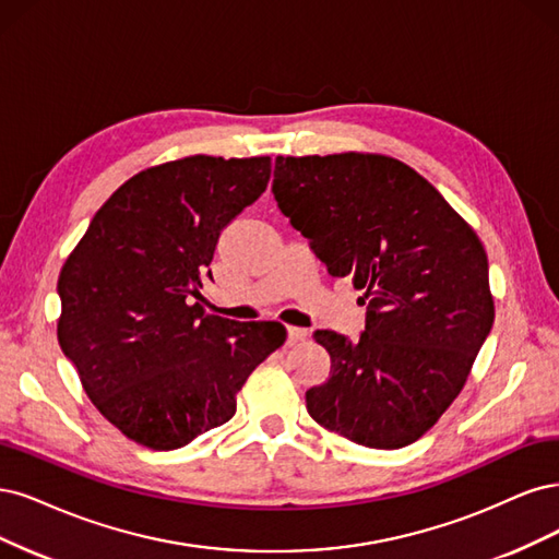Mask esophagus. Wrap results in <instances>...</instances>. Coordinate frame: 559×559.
<instances>
[{
    "label": "esophagus",
    "instance_id": "1",
    "mask_svg": "<svg viewBox=\"0 0 559 559\" xmlns=\"http://www.w3.org/2000/svg\"><path fill=\"white\" fill-rule=\"evenodd\" d=\"M306 336H309V332H306L304 328H295V325H287V344H290V346L299 344V341H304Z\"/></svg>",
    "mask_w": 559,
    "mask_h": 559
}]
</instances>
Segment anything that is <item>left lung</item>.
I'll use <instances>...</instances> for the list:
<instances>
[{
  "label": "left lung",
  "instance_id": "obj_1",
  "mask_svg": "<svg viewBox=\"0 0 559 559\" xmlns=\"http://www.w3.org/2000/svg\"><path fill=\"white\" fill-rule=\"evenodd\" d=\"M272 192L336 278L362 290L359 338L318 330L328 383L311 418L367 448H404L455 402L495 322L472 225L404 162L376 153L276 157Z\"/></svg>",
  "mask_w": 559,
  "mask_h": 559
}]
</instances>
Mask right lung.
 I'll return each instance as SVG.
<instances>
[{
  "mask_svg": "<svg viewBox=\"0 0 559 559\" xmlns=\"http://www.w3.org/2000/svg\"><path fill=\"white\" fill-rule=\"evenodd\" d=\"M272 157L190 155L124 181L58 278V341L85 394L124 437L188 445L237 413V392L285 344L281 322L204 313L221 231L266 190Z\"/></svg>",
  "mask_w": 559,
  "mask_h": 559,
  "instance_id": "add662e5",
  "label": "right lung"
}]
</instances>
